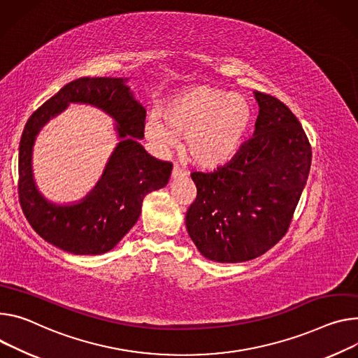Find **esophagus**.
<instances>
[{"label":"esophagus","mask_w":358,"mask_h":358,"mask_svg":"<svg viewBox=\"0 0 358 358\" xmlns=\"http://www.w3.org/2000/svg\"><path fill=\"white\" fill-rule=\"evenodd\" d=\"M185 176H187L185 170H182V169L178 167V166H174L173 173H171V177H173V178H184Z\"/></svg>","instance_id":"esophagus-1"}]
</instances>
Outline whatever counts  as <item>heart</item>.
Wrapping results in <instances>:
<instances>
[{
	"mask_svg": "<svg viewBox=\"0 0 358 358\" xmlns=\"http://www.w3.org/2000/svg\"><path fill=\"white\" fill-rule=\"evenodd\" d=\"M165 122L150 118L147 138L161 150L185 137V152L203 167L229 161L243 145L252 122L250 104L240 95L208 85L174 94L161 111Z\"/></svg>",
	"mask_w": 358,
	"mask_h": 358,
	"instance_id": "1",
	"label": "heart"
}]
</instances>
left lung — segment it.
Instances as JSON below:
<instances>
[{
    "instance_id": "obj_1",
    "label": "left lung",
    "mask_w": 358,
    "mask_h": 358,
    "mask_svg": "<svg viewBox=\"0 0 358 358\" xmlns=\"http://www.w3.org/2000/svg\"><path fill=\"white\" fill-rule=\"evenodd\" d=\"M254 137L213 173L194 171L197 197L185 214L200 252L217 263L263 255L288 231L311 167L299 118L274 95L255 92Z\"/></svg>"
}]
</instances>
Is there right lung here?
I'll return each mask as SVG.
<instances>
[{"label": "right lung", "mask_w": 358, "mask_h": 358, "mask_svg": "<svg viewBox=\"0 0 358 358\" xmlns=\"http://www.w3.org/2000/svg\"><path fill=\"white\" fill-rule=\"evenodd\" d=\"M69 102L101 108L117 122L123 141L110 159L103 178L80 205L47 203L30 174V148L39 128ZM144 107L122 78L83 77L64 85L28 118L18 152V200L25 218L45 241L78 255L103 254L133 229L148 192L164 187L170 161L150 155L136 138L144 137Z\"/></svg>", "instance_id": "obj_1"}]
</instances>
